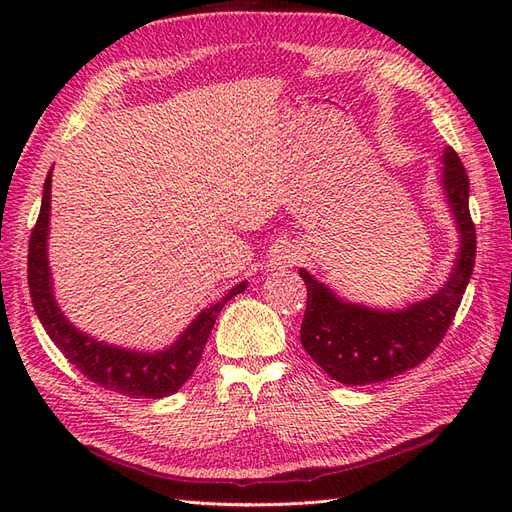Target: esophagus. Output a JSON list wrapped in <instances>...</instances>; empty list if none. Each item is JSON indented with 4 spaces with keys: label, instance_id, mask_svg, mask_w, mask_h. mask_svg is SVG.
Listing matches in <instances>:
<instances>
[{
    "label": "esophagus",
    "instance_id": "1",
    "mask_svg": "<svg viewBox=\"0 0 512 512\" xmlns=\"http://www.w3.org/2000/svg\"><path fill=\"white\" fill-rule=\"evenodd\" d=\"M299 260V250L290 243H280L273 247L271 252V267L275 269H282V267H292L297 265Z\"/></svg>",
    "mask_w": 512,
    "mask_h": 512
}]
</instances>
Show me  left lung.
I'll return each instance as SVG.
<instances>
[{
	"mask_svg": "<svg viewBox=\"0 0 512 512\" xmlns=\"http://www.w3.org/2000/svg\"><path fill=\"white\" fill-rule=\"evenodd\" d=\"M442 181L459 230L455 269L433 297L404 309H374L342 301L305 269L307 305L301 344L327 374L342 384H374L421 365L442 342L468 288L476 258L470 218V179L453 147L444 151Z\"/></svg>",
	"mask_w": 512,
	"mask_h": 512,
	"instance_id": "8db88e82",
	"label": "left lung"
}]
</instances>
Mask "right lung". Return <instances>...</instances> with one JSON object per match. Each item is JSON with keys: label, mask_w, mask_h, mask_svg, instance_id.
<instances>
[{"label": "right lung", "mask_w": 512, "mask_h": 512, "mask_svg": "<svg viewBox=\"0 0 512 512\" xmlns=\"http://www.w3.org/2000/svg\"><path fill=\"white\" fill-rule=\"evenodd\" d=\"M51 211V173L44 181L42 207L38 222L29 237L27 254V284L32 292V303L42 327L53 339V344L64 352L66 359L81 374L96 382L102 389L128 397L160 399L177 393L190 380L203 356L205 344L222 307L245 290V282L237 284L218 303L203 309L181 333L177 342L160 352H134L126 348L108 346L98 339L81 333L59 312L53 297L49 260H46V235H49Z\"/></svg>", "instance_id": "obj_1"}]
</instances>
